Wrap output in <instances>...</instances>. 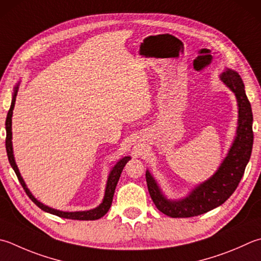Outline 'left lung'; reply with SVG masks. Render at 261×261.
<instances>
[{
  "label": "left lung",
  "mask_w": 261,
  "mask_h": 261,
  "mask_svg": "<svg viewBox=\"0 0 261 261\" xmlns=\"http://www.w3.org/2000/svg\"><path fill=\"white\" fill-rule=\"evenodd\" d=\"M226 85L235 93L239 103L238 136L227 156L213 177L192 191L186 199L167 200L160 192L153 177L146 171L147 190L159 211L173 218L194 217L208 213L223 204L234 193L251 156L253 145L252 110L244 91V84L237 72L227 69L220 76Z\"/></svg>",
  "instance_id": "left-lung-1"
}]
</instances>
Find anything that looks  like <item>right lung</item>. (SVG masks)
Here are the masks:
<instances>
[{
    "mask_svg": "<svg viewBox=\"0 0 261 261\" xmlns=\"http://www.w3.org/2000/svg\"><path fill=\"white\" fill-rule=\"evenodd\" d=\"M17 91H18V86L14 88V93L12 96V101H11V107H10L8 116H7V120H6V129H7V139H6V147H7V154H8V159L10 165L16 173L19 181H20L21 186L23 188L26 194L29 196L34 203H35L38 208H41L42 210L46 211V213H50L52 215H56L58 217L61 218H67V219H76V220H95V219H100L101 217H103L108 211H109L111 203H112V199H114V194H115V190L118 180H119V177L122 169H124L125 165L128 162V160L130 159L129 156H125L122 158L120 161L117 162V165L114 167V169L111 170V173L109 175V178H108V183H107V189H106V194H105V199H103V202L99 205V207L93 209V210H88V211H75V213H65V211H60V210H56L52 209L50 207H46V205L42 204L39 201H37L34 196L32 195L31 192L27 189L26 184L22 179V177L20 176V173H19L18 167L16 165V161H14L13 158V152H12V132H11V122H12V110L14 107V102H16V96H17Z\"/></svg>",
    "mask_w": 261,
    "mask_h": 261,
    "instance_id": "obj_1",
    "label": "right lung"
}]
</instances>
